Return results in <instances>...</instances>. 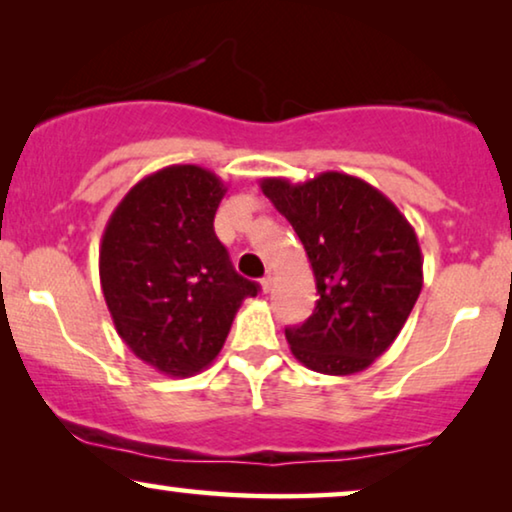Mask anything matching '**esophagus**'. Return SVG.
<instances>
[{"label": "esophagus", "mask_w": 512, "mask_h": 512, "mask_svg": "<svg viewBox=\"0 0 512 512\" xmlns=\"http://www.w3.org/2000/svg\"><path fill=\"white\" fill-rule=\"evenodd\" d=\"M272 286H275V272H265V277L261 279V289L265 291V293H270L272 291Z\"/></svg>", "instance_id": "1"}]
</instances>
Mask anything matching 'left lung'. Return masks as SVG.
I'll use <instances>...</instances> for the list:
<instances>
[{
	"instance_id": "1",
	"label": "left lung",
	"mask_w": 512,
	"mask_h": 512,
	"mask_svg": "<svg viewBox=\"0 0 512 512\" xmlns=\"http://www.w3.org/2000/svg\"><path fill=\"white\" fill-rule=\"evenodd\" d=\"M261 191L303 242L317 305L286 328L291 354L324 375H354L387 352L424 284L415 228L387 195L345 172L303 184L268 177Z\"/></svg>"
}]
</instances>
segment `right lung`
Instances as JSON below:
<instances>
[{
    "label": "right lung",
    "mask_w": 512,
    "mask_h": 512,
    "mask_svg": "<svg viewBox=\"0 0 512 512\" xmlns=\"http://www.w3.org/2000/svg\"><path fill=\"white\" fill-rule=\"evenodd\" d=\"M228 186L200 165H170L125 193L100 244V284L130 352L170 377H191L219 356L244 298L214 233Z\"/></svg>",
    "instance_id": "1"
}]
</instances>
